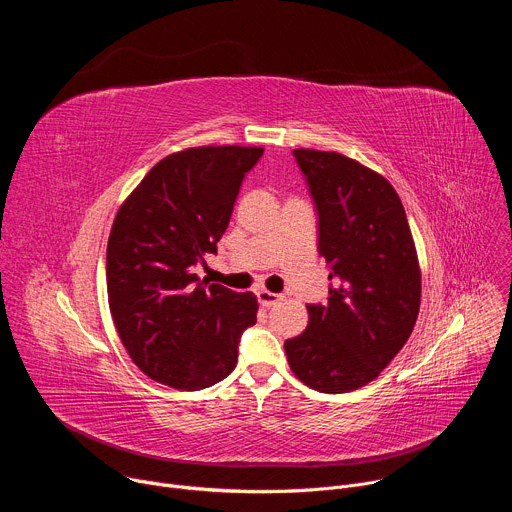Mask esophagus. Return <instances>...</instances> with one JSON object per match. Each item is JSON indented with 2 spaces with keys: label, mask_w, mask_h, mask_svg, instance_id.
Here are the masks:
<instances>
[{
  "label": "esophagus",
  "mask_w": 512,
  "mask_h": 512,
  "mask_svg": "<svg viewBox=\"0 0 512 512\" xmlns=\"http://www.w3.org/2000/svg\"><path fill=\"white\" fill-rule=\"evenodd\" d=\"M257 300H259V304H261L263 308H271V306H275V304L281 300V296L271 294V291H267V289H259V291H257Z\"/></svg>",
  "instance_id": "1"
}]
</instances>
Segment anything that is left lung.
Here are the masks:
<instances>
[{"instance_id":"8db88e82","label":"left lung","mask_w":512,"mask_h":512,"mask_svg":"<svg viewBox=\"0 0 512 512\" xmlns=\"http://www.w3.org/2000/svg\"><path fill=\"white\" fill-rule=\"evenodd\" d=\"M318 212V253L330 267L326 304L285 340L291 371L322 393L371 383L409 340L421 273L405 208L377 172L336 154L294 150Z\"/></svg>"}]
</instances>
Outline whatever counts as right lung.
I'll list each match as a JSON object with an SVG mask.
<instances>
[{
	"mask_svg": "<svg viewBox=\"0 0 512 512\" xmlns=\"http://www.w3.org/2000/svg\"><path fill=\"white\" fill-rule=\"evenodd\" d=\"M263 148L208 145L158 162L121 204L107 243V296L117 334L150 379L206 389L237 367L257 298L200 281L247 172Z\"/></svg>",
	"mask_w": 512,
	"mask_h": 512,
	"instance_id": "right-lung-1",
	"label": "right lung"
}]
</instances>
